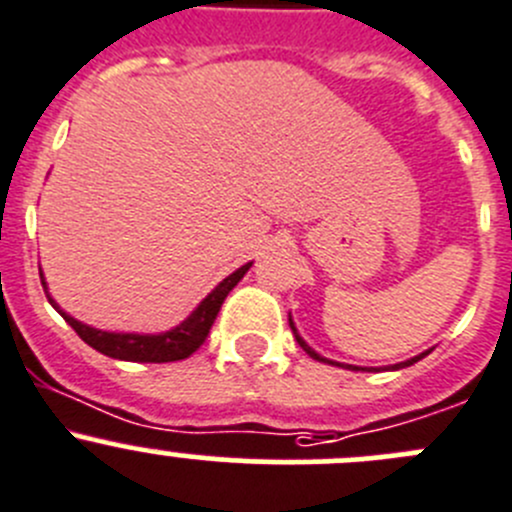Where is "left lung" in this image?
Masks as SVG:
<instances>
[{"instance_id": "obj_1", "label": "left lung", "mask_w": 512, "mask_h": 512, "mask_svg": "<svg viewBox=\"0 0 512 512\" xmlns=\"http://www.w3.org/2000/svg\"><path fill=\"white\" fill-rule=\"evenodd\" d=\"M287 317H290V327H292V335H295V340H297V342H300V347H302V350H305V352H307V355H310V357H312V360H317V362H327V365H337V367H345V370H367V372H370V370H380V367H360V365H342V362H335V360H327V357H322V355H320V352H315V350H312V347H310V345H307V342H305V340H302V337H300V332H297V327H295V322H292V315H287ZM430 350H433V347H430ZM430 350L420 352V355L410 357V360H405V362H395V365H390V367H388V370H400V367H410V365H415V362H418V360H423V357H425V355H428V352H430Z\"/></svg>"}]
</instances>
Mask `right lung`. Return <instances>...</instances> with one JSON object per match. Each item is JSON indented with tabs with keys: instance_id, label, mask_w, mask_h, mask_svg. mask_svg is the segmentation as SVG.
Listing matches in <instances>:
<instances>
[{
	"instance_id": "right-lung-1",
	"label": "right lung",
	"mask_w": 512,
	"mask_h": 512,
	"mask_svg": "<svg viewBox=\"0 0 512 512\" xmlns=\"http://www.w3.org/2000/svg\"><path fill=\"white\" fill-rule=\"evenodd\" d=\"M250 267H252V262L237 267V270L232 272V275H227L225 280H222L220 285H217L215 290H212L210 295H207L205 300H202L200 305H197L195 310H192L190 315L180 322V325L172 327V330H167V332H155V335H150V332L97 330V327L84 325V322L74 320V317L67 315V312L57 305V300L49 295L42 270H39V277H42V287H44V292H47L49 305H52L54 310H57L64 320H67V325H72V330L77 332V335L82 337L89 347H94L97 352H102V355H107V357H114V360L175 362V360H185V357H190L192 352H195L197 347L207 340V335H210V327H212V322H215L217 312H220L222 302H225V297L230 295L232 287H235L237 282L245 277V272L250 270Z\"/></svg>"
}]
</instances>
